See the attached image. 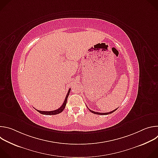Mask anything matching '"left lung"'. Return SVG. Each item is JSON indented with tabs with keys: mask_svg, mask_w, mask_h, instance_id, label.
I'll return each mask as SVG.
<instances>
[{
	"mask_svg": "<svg viewBox=\"0 0 158 158\" xmlns=\"http://www.w3.org/2000/svg\"><path fill=\"white\" fill-rule=\"evenodd\" d=\"M88 108V107H87ZM118 109V108H117ZM117 109H114V110H113L112 111H110V112H105V113H101V112H94V111H93V110H91V109H89V110L91 111V112H93V113H94V114H99V115H107V114H111V113H112V112H114V111H116V110H117Z\"/></svg>",
	"mask_w": 158,
	"mask_h": 158,
	"instance_id": "left-lung-1",
	"label": "left lung"
}]
</instances>
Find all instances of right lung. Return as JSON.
I'll return each mask as SVG.
<instances>
[{"mask_svg":"<svg viewBox=\"0 0 158 158\" xmlns=\"http://www.w3.org/2000/svg\"><path fill=\"white\" fill-rule=\"evenodd\" d=\"M70 91H71V89H69L68 93H67V94L66 95V97L65 98V100L64 101V103L62 104L61 107H60L59 109H57L56 110H52V111H42V110H37V109H36V110H37L39 112V113H40L42 114H45V115H56V114H58L60 113V112H62L63 111V110L64 109V108L65 107L67 98H68V96L69 95Z\"/></svg>","mask_w":158,"mask_h":158,"instance_id":"add662e5","label":"right lung"}]
</instances>
